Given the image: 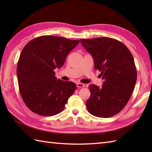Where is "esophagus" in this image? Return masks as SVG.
Returning a JSON list of instances; mask_svg holds the SVG:
<instances>
[{
  "instance_id": "1",
  "label": "esophagus",
  "mask_w": 152,
  "mask_h": 152,
  "mask_svg": "<svg viewBox=\"0 0 152 152\" xmlns=\"http://www.w3.org/2000/svg\"><path fill=\"white\" fill-rule=\"evenodd\" d=\"M76 86L77 88H83L84 87V84H83L82 83H76Z\"/></svg>"
}]
</instances>
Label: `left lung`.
<instances>
[{
  "mask_svg": "<svg viewBox=\"0 0 152 152\" xmlns=\"http://www.w3.org/2000/svg\"><path fill=\"white\" fill-rule=\"evenodd\" d=\"M80 42L94 61L95 70L104 80L102 88L89 86L86 102L90 114L99 118L117 114L127 104L136 84L137 73L133 57L121 42L111 38L81 39Z\"/></svg>",
  "mask_w": 152,
  "mask_h": 152,
  "instance_id": "obj_1",
  "label": "left lung"
}]
</instances>
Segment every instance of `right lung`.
<instances>
[{"instance_id":"right-lung-1","label":"right lung","mask_w":152,"mask_h":152,"mask_svg":"<svg viewBox=\"0 0 152 152\" xmlns=\"http://www.w3.org/2000/svg\"><path fill=\"white\" fill-rule=\"evenodd\" d=\"M79 42L80 40L46 35L31 40L22 50L17 66L19 89L32 112L52 116L63 110L76 85L57 79L54 69L63 65L68 54Z\"/></svg>"}]
</instances>
